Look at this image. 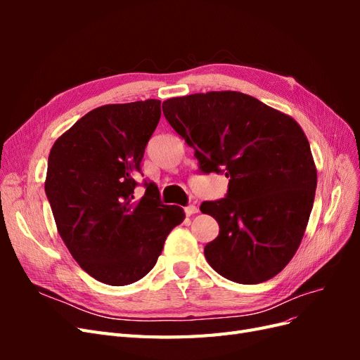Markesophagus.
<instances>
[{"mask_svg":"<svg viewBox=\"0 0 360 360\" xmlns=\"http://www.w3.org/2000/svg\"><path fill=\"white\" fill-rule=\"evenodd\" d=\"M200 212V209L195 204H191L188 207H184V213H186L188 216H192V214H197Z\"/></svg>","mask_w":360,"mask_h":360,"instance_id":"1","label":"esophagus"}]
</instances>
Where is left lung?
Returning <instances> with one entry per match:
<instances>
[{"instance_id":"1","label":"left lung","mask_w":360,"mask_h":360,"mask_svg":"<svg viewBox=\"0 0 360 360\" xmlns=\"http://www.w3.org/2000/svg\"><path fill=\"white\" fill-rule=\"evenodd\" d=\"M162 110L195 150L200 169L230 179L226 198L200 207L219 224L204 248L207 263L238 284L276 276L300 246L317 188L299 123L238 91L172 97Z\"/></svg>"}]
</instances>
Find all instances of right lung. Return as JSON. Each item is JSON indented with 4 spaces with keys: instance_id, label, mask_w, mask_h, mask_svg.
Wrapping results in <instances>:
<instances>
[{
    "instance_id": "right-lung-1",
    "label": "right lung",
    "mask_w": 360,
    "mask_h": 360,
    "mask_svg": "<svg viewBox=\"0 0 360 360\" xmlns=\"http://www.w3.org/2000/svg\"><path fill=\"white\" fill-rule=\"evenodd\" d=\"M160 120V101L103 105L53 143L45 192L76 263L108 285L134 284L155 267L179 205L160 202L155 183L135 197V177Z\"/></svg>"
}]
</instances>
